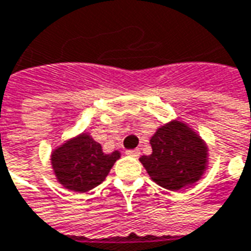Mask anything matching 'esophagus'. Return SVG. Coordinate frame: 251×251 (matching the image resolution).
<instances>
[{"label":"esophagus","instance_id":"obj_1","mask_svg":"<svg viewBox=\"0 0 251 251\" xmlns=\"http://www.w3.org/2000/svg\"><path fill=\"white\" fill-rule=\"evenodd\" d=\"M126 154H127V155H132V157H136V158H137V157L140 155V150H137V149H136V150H126Z\"/></svg>","mask_w":251,"mask_h":251}]
</instances>
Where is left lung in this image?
<instances>
[{"mask_svg":"<svg viewBox=\"0 0 251 251\" xmlns=\"http://www.w3.org/2000/svg\"><path fill=\"white\" fill-rule=\"evenodd\" d=\"M152 152L140 162L157 185L180 190L196 183L207 168L208 147L192 127L172 121L157 129L150 139Z\"/></svg>","mask_w":251,"mask_h":251,"instance_id":"left-lung-1","label":"left lung"}]
</instances>
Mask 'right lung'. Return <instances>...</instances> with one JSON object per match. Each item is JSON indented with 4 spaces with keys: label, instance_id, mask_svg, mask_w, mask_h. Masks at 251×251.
Returning a JSON list of instances; mask_svg holds the SVG:
<instances>
[{
    "label": "right lung",
    "instance_id": "1",
    "mask_svg": "<svg viewBox=\"0 0 251 251\" xmlns=\"http://www.w3.org/2000/svg\"><path fill=\"white\" fill-rule=\"evenodd\" d=\"M121 152H102L101 144L89 133H80L61 144L51 154V165L56 180L77 193L99 186L109 174Z\"/></svg>",
    "mask_w": 251,
    "mask_h": 251
}]
</instances>
